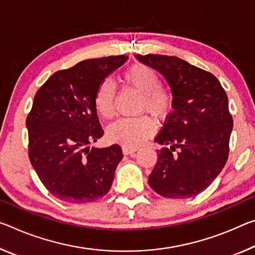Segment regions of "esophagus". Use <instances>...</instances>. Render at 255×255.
<instances>
[{
	"label": "esophagus",
	"mask_w": 255,
	"mask_h": 255,
	"mask_svg": "<svg viewBox=\"0 0 255 255\" xmlns=\"http://www.w3.org/2000/svg\"><path fill=\"white\" fill-rule=\"evenodd\" d=\"M137 151L136 147H128V146H123V153L125 155H128V154H132V153H135Z\"/></svg>",
	"instance_id": "esophagus-1"
}]
</instances>
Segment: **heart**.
I'll list each match as a JSON object with an SVG mask.
<instances>
[{
	"label": "heart",
	"instance_id": "heart-1",
	"mask_svg": "<svg viewBox=\"0 0 255 255\" xmlns=\"http://www.w3.org/2000/svg\"><path fill=\"white\" fill-rule=\"evenodd\" d=\"M125 82L143 95L140 110L147 111L156 119H165L173 107L171 92L161 86V78L151 67L136 63L125 71ZM116 86L110 79H104L95 93V109L104 119L115 115ZM155 131V125L151 118L140 116L137 118H121L108 128V137L112 142L124 146L135 147L143 144Z\"/></svg>",
	"mask_w": 255,
	"mask_h": 255
}]
</instances>
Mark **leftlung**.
Returning a JSON list of instances; mask_svg holds the SVG:
<instances>
[{"instance_id":"obj_1","label":"left lung","mask_w":255,"mask_h":255,"mask_svg":"<svg viewBox=\"0 0 255 255\" xmlns=\"http://www.w3.org/2000/svg\"><path fill=\"white\" fill-rule=\"evenodd\" d=\"M135 56L164 76L173 96V111L155 137L163 147L148 184L168 199L196 196L227 162L233 129L227 94L215 75L177 56Z\"/></svg>"}]
</instances>
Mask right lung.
<instances>
[{
  "label": "right lung",
  "mask_w": 255,
  "mask_h": 255,
  "mask_svg": "<svg viewBox=\"0 0 255 255\" xmlns=\"http://www.w3.org/2000/svg\"><path fill=\"white\" fill-rule=\"evenodd\" d=\"M113 55L90 59L54 72L36 92L28 113V156L56 199L88 203L103 197L123 159L118 144L88 148L103 136L94 98L103 79L127 61Z\"/></svg>",
  "instance_id": "add662e5"
}]
</instances>
